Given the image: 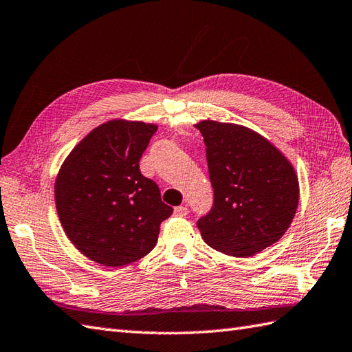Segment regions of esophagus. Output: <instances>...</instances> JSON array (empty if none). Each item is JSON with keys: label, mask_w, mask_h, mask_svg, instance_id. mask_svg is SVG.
<instances>
[{"label": "esophagus", "mask_w": 352, "mask_h": 352, "mask_svg": "<svg viewBox=\"0 0 352 352\" xmlns=\"http://www.w3.org/2000/svg\"><path fill=\"white\" fill-rule=\"evenodd\" d=\"M187 207H184V206H179V207H175L174 208V216H177V217H184L186 214H187Z\"/></svg>", "instance_id": "1"}]
</instances>
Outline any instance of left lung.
<instances>
[{"label": "left lung", "mask_w": 352, "mask_h": 352, "mask_svg": "<svg viewBox=\"0 0 352 352\" xmlns=\"http://www.w3.org/2000/svg\"><path fill=\"white\" fill-rule=\"evenodd\" d=\"M214 204L198 220L204 241L225 255L249 258L288 231L300 186L292 163L267 138L234 122L202 120Z\"/></svg>", "instance_id": "8db88e82"}]
</instances>
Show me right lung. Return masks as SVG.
Returning <instances> with one entry per match:
<instances>
[{
  "label": "right lung",
  "mask_w": 352,
  "mask_h": 352,
  "mask_svg": "<svg viewBox=\"0 0 352 352\" xmlns=\"http://www.w3.org/2000/svg\"><path fill=\"white\" fill-rule=\"evenodd\" d=\"M157 124L113 118L93 129L56 174L55 207L70 243L88 259L122 267L154 249L173 207L139 159Z\"/></svg>",
  "instance_id": "add662e5"
}]
</instances>
